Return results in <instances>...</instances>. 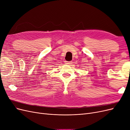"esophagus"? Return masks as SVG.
Wrapping results in <instances>:
<instances>
[{"mask_svg":"<svg viewBox=\"0 0 130 130\" xmlns=\"http://www.w3.org/2000/svg\"><path fill=\"white\" fill-rule=\"evenodd\" d=\"M66 64H72V61H65Z\"/></svg>","mask_w":130,"mask_h":130,"instance_id":"obj_1","label":"esophagus"}]
</instances>
